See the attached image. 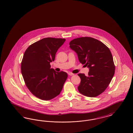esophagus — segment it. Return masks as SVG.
Returning a JSON list of instances; mask_svg holds the SVG:
<instances>
[{
  "mask_svg": "<svg viewBox=\"0 0 133 133\" xmlns=\"http://www.w3.org/2000/svg\"><path fill=\"white\" fill-rule=\"evenodd\" d=\"M68 75H69V76H73V75H74V74L73 73H71V72H69V73H68Z\"/></svg>",
  "mask_w": 133,
  "mask_h": 133,
  "instance_id": "esophagus-1",
  "label": "esophagus"
}]
</instances>
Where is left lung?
<instances>
[{
	"instance_id": "8db88e82",
	"label": "left lung",
	"mask_w": 133,
	"mask_h": 133,
	"mask_svg": "<svg viewBox=\"0 0 133 133\" xmlns=\"http://www.w3.org/2000/svg\"><path fill=\"white\" fill-rule=\"evenodd\" d=\"M69 44L80 63L89 68L88 76L78 74L81 80L79 91L88 97L99 96L108 87L115 73L110 50L101 41L90 37L75 38Z\"/></svg>"
}]
</instances>
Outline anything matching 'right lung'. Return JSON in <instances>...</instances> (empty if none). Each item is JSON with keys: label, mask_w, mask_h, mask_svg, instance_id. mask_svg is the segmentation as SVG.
Here are the masks:
<instances>
[{"label": "right lung", "mask_w": 133, "mask_h": 133, "mask_svg": "<svg viewBox=\"0 0 133 133\" xmlns=\"http://www.w3.org/2000/svg\"><path fill=\"white\" fill-rule=\"evenodd\" d=\"M64 38H44L30 45L23 55L21 73L29 90L37 98L49 101L59 95L68 77L63 72L50 68Z\"/></svg>", "instance_id": "add662e5"}]
</instances>
